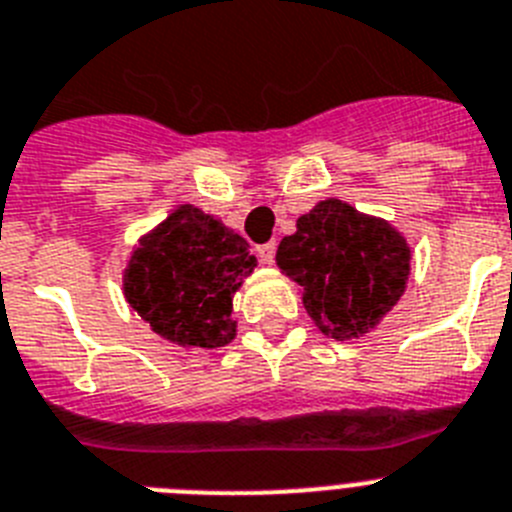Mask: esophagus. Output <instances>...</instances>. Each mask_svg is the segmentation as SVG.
I'll return each instance as SVG.
<instances>
[{
  "label": "esophagus",
  "instance_id": "obj_1",
  "mask_svg": "<svg viewBox=\"0 0 512 512\" xmlns=\"http://www.w3.org/2000/svg\"><path fill=\"white\" fill-rule=\"evenodd\" d=\"M255 255H257V260L262 262V265H273V260H275V244L273 242L257 244Z\"/></svg>",
  "mask_w": 512,
  "mask_h": 512
}]
</instances>
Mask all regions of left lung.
Segmentation results:
<instances>
[{
	"instance_id": "8db88e82",
	"label": "left lung",
	"mask_w": 512,
	"mask_h": 512,
	"mask_svg": "<svg viewBox=\"0 0 512 512\" xmlns=\"http://www.w3.org/2000/svg\"><path fill=\"white\" fill-rule=\"evenodd\" d=\"M410 260L397 229L335 198L304 213L275 252L278 268L304 288L309 317L335 340L379 324L404 293Z\"/></svg>"
}]
</instances>
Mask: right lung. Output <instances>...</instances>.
Returning a JSON list of instances; mask_svg holds the SVG:
<instances>
[{"label": "right lung", "mask_w": 512, "mask_h": 512, "mask_svg": "<svg viewBox=\"0 0 512 512\" xmlns=\"http://www.w3.org/2000/svg\"><path fill=\"white\" fill-rule=\"evenodd\" d=\"M247 247L219 219L180 206L133 250L128 304L182 348H221L237 332L231 296L257 265Z\"/></svg>", "instance_id": "1"}]
</instances>
